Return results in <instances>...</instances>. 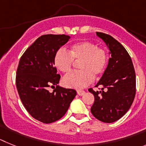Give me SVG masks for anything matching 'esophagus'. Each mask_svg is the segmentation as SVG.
<instances>
[{
    "mask_svg": "<svg viewBox=\"0 0 146 146\" xmlns=\"http://www.w3.org/2000/svg\"><path fill=\"white\" fill-rule=\"evenodd\" d=\"M84 93H85V92H84V90H78V91H77V94H78V96H83Z\"/></svg>",
    "mask_w": 146,
    "mask_h": 146,
    "instance_id": "esophagus-1",
    "label": "esophagus"
}]
</instances>
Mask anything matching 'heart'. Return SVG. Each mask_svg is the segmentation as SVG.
<instances>
[{
	"label": "heart",
	"instance_id": "b5f03b06",
	"mask_svg": "<svg viewBox=\"0 0 146 146\" xmlns=\"http://www.w3.org/2000/svg\"><path fill=\"white\" fill-rule=\"evenodd\" d=\"M69 54L64 49H59L54 58V65L63 73L71 70L75 60H82L81 71H73L63 78L62 84L66 87L82 89L94 79V75L98 76L104 72L108 63L107 51L98 48L92 42L84 41L73 44L70 48Z\"/></svg>",
	"mask_w": 146,
	"mask_h": 146
}]
</instances>
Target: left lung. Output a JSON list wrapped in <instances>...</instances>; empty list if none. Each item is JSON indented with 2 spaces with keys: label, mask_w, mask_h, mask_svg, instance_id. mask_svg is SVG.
Segmentation results:
<instances>
[{
  "label": "left lung",
  "mask_w": 146,
  "mask_h": 146,
  "mask_svg": "<svg viewBox=\"0 0 146 146\" xmlns=\"http://www.w3.org/2000/svg\"><path fill=\"white\" fill-rule=\"evenodd\" d=\"M96 35L108 47V64L96 84L102 86L101 91L89 89L94 95L91 107L92 115L104 123H113L123 116L130 109L136 92V76L132 61L128 52L118 41L104 33ZM106 88L107 90L103 91Z\"/></svg>",
  "instance_id": "1"
}]
</instances>
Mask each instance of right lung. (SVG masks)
<instances>
[{
    "label": "right lung",
    "instance_id": "right-lung-1",
    "mask_svg": "<svg viewBox=\"0 0 146 146\" xmlns=\"http://www.w3.org/2000/svg\"><path fill=\"white\" fill-rule=\"evenodd\" d=\"M70 38L64 35H42L25 51L19 62L16 86L20 99L28 112L44 123L62 117L76 96L73 89L58 85L60 75L54 63L56 52ZM55 85L53 92L47 90Z\"/></svg>",
    "mask_w": 146,
    "mask_h": 146
}]
</instances>
